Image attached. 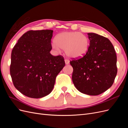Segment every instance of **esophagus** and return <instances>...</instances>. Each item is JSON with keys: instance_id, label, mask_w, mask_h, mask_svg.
Here are the masks:
<instances>
[{"instance_id": "1", "label": "esophagus", "mask_w": 128, "mask_h": 128, "mask_svg": "<svg viewBox=\"0 0 128 128\" xmlns=\"http://www.w3.org/2000/svg\"><path fill=\"white\" fill-rule=\"evenodd\" d=\"M64 61H65V64H69V60H68V59H65V60H64Z\"/></svg>"}]
</instances>
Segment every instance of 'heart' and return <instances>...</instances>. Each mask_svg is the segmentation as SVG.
Segmentation results:
<instances>
[{"instance_id": "heart-1", "label": "heart", "mask_w": 128, "mask_h": 128, "mask_svg": "<svg viewBox=\"0 0 128 128\" xmlns=\"http://www.w3.org/2000/svg\"><path fill=\"white\" fill-rule=\"evenodd\" d=\"M51 45L53 49L64 50L66 55L72 58H80L87 53L89 40L85 34L73 32H66L58 34Z\"/></svg>"}]
</instances>
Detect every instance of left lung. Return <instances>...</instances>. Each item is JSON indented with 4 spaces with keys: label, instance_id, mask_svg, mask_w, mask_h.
<instances>
[{
    "label": "left lung",
    "instance_id": "8db88e82",
    "mask_svg": "<svg viewBox=\"0 0 128 128\" xmlns=\"http://www.w3.org/2000/svg\"><path fill=\"white\" fill-rule=\"evenodd\" d=\"M90 46L82 58L70 61L73 68L72 82L83 94L96 96L113 85L118 72L117 57L108 38L88 33Z\"/></svg>",
    "mask_w": 128,
    "mask_h": 128
}]
</instances>
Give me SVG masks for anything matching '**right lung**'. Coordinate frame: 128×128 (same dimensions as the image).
Returning a JSON list of instances; mask_svg holds the SVG:
<instances>
[{
	"instance_id": "add662e5",
	"label": "right lung",
	"mask_w": 128,
	"mask_h": 128,
	"mask_svg": "<svg viewBox=\"0 0 128 128\" xmlns=\"http://www.w3.org/2000/svg\"><path fill=\"white\" fill-rule=\"evenodd\" d=\"M52 30H30L20 38L11 54L10 74L14 86L32 98L49 94L56 77L65 66L64 58L53 56Z\"/></svg>"
}]
</instances>
